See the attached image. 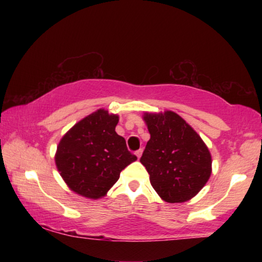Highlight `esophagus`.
<instances>
[{"instance_id": "1", "label": "esophagus", "mask_w": 262, "mask_h": 262, "mask_svg": "<svg viewBox=\"0 0 262 262\" xmlns=\"http://www.w3.org/2000/svg\"><path fill=\"white\" fill-rule=\"evenodd\" d=\"M142 152H143V150H142V149H139V150H137V151L135 152V154H136V156H137V159H141Z\"/></svg>"}]
</instances>
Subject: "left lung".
<instances>
[{"label": "left lung", "mask_w": 262, "mask_h": 262, "mask_svg": "<svg viewBox=\"0 0 262 262\" xmlns=\"http://www.w3.org/2000/svg\"><path fill=\"white\" fill-rule=\"evenodd\" d=\"M150 139L141 163L164 202L185 203L200 192L212 173V157L202 137L173 111L144 112Z\"/></svg>", "instance_id": "obj_1"}]
</instances>
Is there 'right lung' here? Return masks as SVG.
<instances>
[{"mask_svg":"<svg viewBox=\"0 0 262 262\" xmlns=\"http://www.w3.org/2000/svg\"><path fill=\"white\" fill-rule=\"evenodd\" d=\"M118 121V114L100 108L77 121L59 141L56 167L76 194L102 198L118 181L120 171L137 160L116 132Z\"/></svg>","mask_w":262,"mask_h":262,"instance_id":"right-lung-1","label":"right lung"}]
</instances>
